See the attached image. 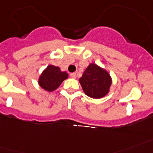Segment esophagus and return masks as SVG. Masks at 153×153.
I'll return each mask as SVG.
<instances>
[{"mask_svg":"<svg viewBox=\"0 0 153 153\" xmlns=\"http://www.w3.org/2000/svg\"><path fill=\"white\" fill-rule=\"evenodd\" d=\"M70 76H71L72 78L75 79V78L76 77V73H72V74H70Z\"/></svg>","mask_w":153,"mask_h":153,"instance_id":"obj_1","label":"esophagus"}]
</instances>
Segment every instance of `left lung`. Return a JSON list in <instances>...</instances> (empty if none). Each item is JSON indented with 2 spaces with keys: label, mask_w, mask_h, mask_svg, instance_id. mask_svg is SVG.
<instances>
[{
  "label": "left lung",
  "mask_w": 153,
  "mask_h": 153,
  "mask_svg": "<svg viewBox=\"0 0 153 153\" xmlns=\"http://www.w3.org/2000/svg\"><path fill=\"white\" fill-rule=\"evenodd\" d=\"M84 93L93 98H101L106 95L111 86V77L105 69L92 63L85 69L79 78Z\"/></svg>",
  "instance_id": "obj_1"
}]
</instances>
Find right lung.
I'll return each mask as SVG.
<instances>
[{"label": "right lung", "instance_id": "add662e5", "mask_svg": "<svg viewBox=\"0 0 153 153\" xmlns=\"http://www.w3.org/2000/svg\"><path fill=\"white\" fill-rule=\"evenodd\" d=\"M68 74L62 72L59 67L48 65L39 79V84L48 91H52L59 88L64 79H67Z\"/></svg>", "mask_w": 153, "mask_h": 153}]
</instances>
